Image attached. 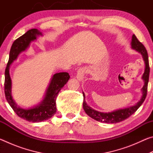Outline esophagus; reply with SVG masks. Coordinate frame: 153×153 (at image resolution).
<instances>
[{
	"label": "esophagus",
	"instance_id": "1",
	"mask_svg": "<svg viewBox=\"0 0 153 153\" xmlns=\"http://www.w3.org/2000/svg\"><path fill=\"white\" fill-rule=\"evenodd\" d=\"M86 68L85 67H80V68L77 71L76 77L79 81H82L84 79V75L86 74Z\"/></svg>",
	"mask_w": 153,
	"mask_h": 153
}]
</instances>
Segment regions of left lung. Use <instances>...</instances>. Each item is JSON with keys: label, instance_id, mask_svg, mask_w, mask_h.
<instances>
[{"label": "left lung", "instance_id": "left-lung-1", "mask_svg": "<svg viewBox=\"0 0 153 153\" xmlns=\"http://www.w3.org/2000/svg\"><path fill=\"white\" fill-rule=\"evenodd\" d=\"M131 48L138 53H141L142 57L145 63V69L144 72L142 76V78L143 79L144 82V84L142 88V96L140 101L132 107H129L125 108H121V109H118L114 111L113 112L110 113H102L99 112V111H95L92 108L89 106H88L86 101H85V94L83 92V96H84V102H83V108L85 111V112L88 115L90 116L94 120L98 121L104 123H116L120 121L126 120L129 116H131L134 114L136 111L138 110V108L140 107L142 103L144 101L147 94V88H148V83L149 79V74H150V67L149 63V56L147 51L144 46L136 38L135 35L132 36V39L131 42Z\"/></svg>", "mask_w": 153, "mask_h": 153}]
</instances>
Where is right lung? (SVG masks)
<instances>
[{
  "mask_svg": "<svg viewBox=\"0 0 153 153\" xmlns=\"http://www.w3.org/2000/svg\"><path fill=\"white\" fill-rule=\"evenodd\" d=\"M38 36H42V32L37 29H31L14 41L10 51L9 61L4 72V94L7 102L19 117L30 122H41L48 120L55 115L56 111V97L70 77L67 72L54 74L46 90L45 98L39 105L34 107L24 109L20 108L15 102L11 95V79L9 75V67L17 58L18 55L26 50L29 47L30 42L35 40Z\"/></svg>",
  "mask_w": 153,
  "mask_h": 153,
  "instance_id": "add662e5",
  "label": "right lung"
}]
</instances>
